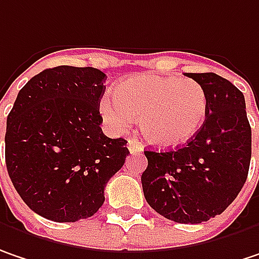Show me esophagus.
I'll list each match as a JSON object with an SVG mask.
<instances>
[{"mask_svg": "<svg viewBox=\"0 0 259 259\" xmlns=\"http://www.w3.org/2000/svg\"><path fill=\"white\" fill-rule=\"evenodd\" d=\"M127 148H129L130 154H141V152H144V146H142V144L138 142V141H135V139H129Z\"/></svg>", "mask_w": 259, "mask_h": 259, "instance_id": "34e87169", "label": "esophagus"}]
</instances>
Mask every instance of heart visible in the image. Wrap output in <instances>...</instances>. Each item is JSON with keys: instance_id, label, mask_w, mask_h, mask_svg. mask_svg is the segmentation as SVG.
Segmentation results:
<instances>
[{"instance_id": "heart-1", "label": "heart", "mask_w": 259, "mask_h": 259, "mask_svg": "<svg viewBox=\"0 0 259 259\" xmlns=\"http://www.w3.org/2000/svg\"><path fill=\"white\" fill-rule=\"evenodd\" d=\"M208 97L193 79L141 73L105 94L99 111L108 126L124 130L139 117L148 142L160 148H179L192 141L205 123Z\"/></svg>"}]
</instances>
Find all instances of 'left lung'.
Returning a JSON list of instances; mask_svg holds the SVG:
<instances>
[{
  "mask_svg": "<svg viewBox=\"0 0 259 259\" xmlns=\"http://www.w3.org/2000/svg\"><path fill=\"white\" fill-rule=\"evenodd\" d=\"M205 89V123L175 151H145L146 202L160 215L198 224L221 214L242 190L251 162V126L243 94L215 73H186Z\"/></svg>",
  "mask_w": 259,
  "mask_h": 259,
  "instance_id": "left-lung-1",
  "label": "left lung"
}]
</instances>
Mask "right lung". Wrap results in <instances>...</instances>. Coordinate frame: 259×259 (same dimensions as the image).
Returning <instances> with one entry per match:
<instances>
[{"label":"right lung","instance_id":"1","mask_svg":"<svg viewBox=\"0 0 259 259\" xmlns=\"http://www.w3.org/2000/svg\"><path fill=\"white\" fill-rule=\"evenodd\" d=\"M107 76L94 67L58 66L20 89L7 117L6 164L20 198L57 223L92 217L104 204L107 182L129 149L99 124Z\"/></svg>","mask_w":259,"mask_h":259}]
</instances>
